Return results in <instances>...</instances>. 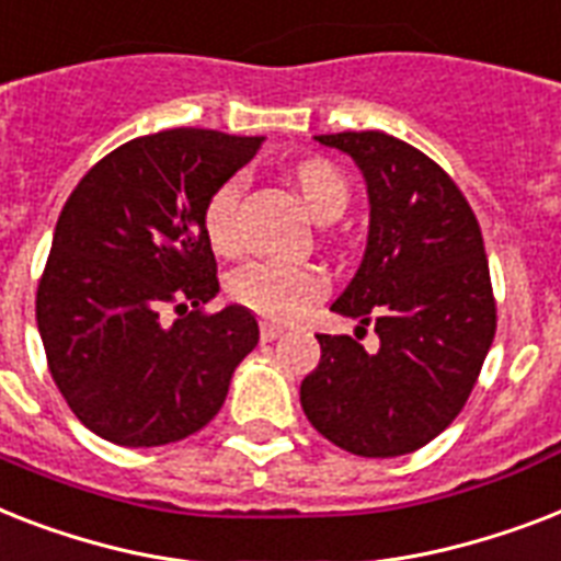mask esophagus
<instances>
[{
    "instance_id": "34e87169",
    "label": "esophagus",
    "mask_w": 561,
    "mask_h": 561,
    "mask_svg": "<svg viewBox=\"0 0 561 561\" xmlns=\"http://www.w3.org/2000/svg\"><path fill=\"white\" fill-rule=\"evenodd\" d=\"M280 335H284V327L280 324H272V321H263V324H260V339H263V342H275Z\"/></svg>"
}]
</instances>
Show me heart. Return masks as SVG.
Masks as SVG:
<instances>
[{"label":"heart","instance_id":"b5f03b06","mask_svg":"<svg viewBox=\"0 0 561 561\" xmlns=\"http://www.w3.org/2000/svg\"><path fill=\"white\" fill-rule=\"evenodd\" d=\"M295 187L301 191L307 210L318 222L342 217L351 203V185L333 161L304 159L293 168ZM243 173L222 179L205 199L203 228L208 243L222 254H234L243 243L240 234V199H243ZM327 293V275L309 263L254 257L237 266L228 277V295L240 307L252 309L272 321H289Z\"/></svg>","mask_w":561,"mask_h":561}]
</instances>
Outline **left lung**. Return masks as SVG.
<instances>
[{"label":"left lung","mask_w":561,"mask_h":561,"mask_svg":"<svg viewBox=\"0 0 561 561\" xmlns=\"http://www.w3.org/2000/svg\"><path fill=\"white\" fill-rule=\"evenodd\" d=\"M356 161L370 196L365 260L333 312L374 325L380 351L318 333L301 382L307 420L339 449L397 458L423 449L463 411L495 339L483 234L455 179L400 138L365 129L316 136Z\"/></svg>","instance_id":"8db88e82"}]
</instances>
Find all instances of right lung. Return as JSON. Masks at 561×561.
Returning <instances> with one entry per match:
<instances>
[{
  "instance_id": "add662e5",
  "label": "right lung",
  "mask_w": 561,
  "mask_h": 561,
  "mask_svg": "<svg viewBox=\"0 0 561 561\" xmlns=\"http://www.w3.org/2000/svg\"><path fill=\"white\" fill-rule=\"evenodd\" d=\"M260 145V136L161 129L103 156L62 205L37 327L62 400L103 440L136 449L185 440L217 416L234 367L254 351L249 309L205 312L219 280L203 208Z\"/></svg>"
}]
</instances>
